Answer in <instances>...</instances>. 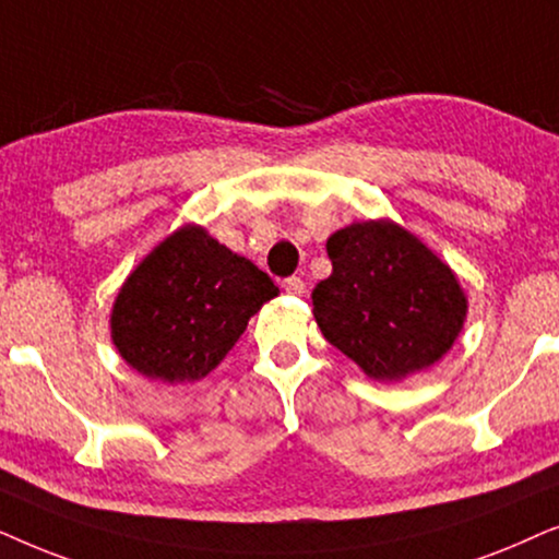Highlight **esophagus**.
<instances>
[{"instance_id": "1", "label": "esophagus", "mask_w": 559, "mask_h": 559, "mask_svg": "<svg viewBox=\"0 0 559 559\" xmlns=\"http://www.w3.org/2000/svg\"><path fill=\"white\" fill-rule=\"evenodd\" d=\"M284 288H286V294H292V296H301L304 292H307V284H304V281L299 278V275H292V278H286V281H284Z\"/></svg>"}]
</instances>
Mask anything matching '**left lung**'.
Returning a JSON list of instances; mask_svg holds the SVG:
<instances>
[{"label": "left lung", "mask_w": 559, "mask_h": 559, "mask_svg": "<svg viewBox=\"0 0 559 559\" xmlns=\"http://www.w3.org/2000/svg\"><path fill=\"white\" fill-rule=\"evenodd\" d=\"M330 278L311 301L324 340L370 381L396 383L450 353L467 319L457 275L393 219H366L326 240Z\"/></svg>", "instance_id": "left-lung-1"}]
</instances>
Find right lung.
<instances>
[{
    "label": "right lung",
    "mask_w": 559,
    "mask_h": 559,
    "mask_svg": "<svg viewBox=\"0 0 559 559\" xmlns=\"http://www.w3.org/2000/svg\"><path fill=\"white\" fill-rule=\"evenodd\" d=\"M273 296L278 286L255 263L202 225H183L124 278L111 304V342L147 381H202Z\"/></svg>",
    "instance_id": "1"
}]
</instances>
